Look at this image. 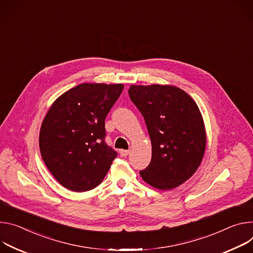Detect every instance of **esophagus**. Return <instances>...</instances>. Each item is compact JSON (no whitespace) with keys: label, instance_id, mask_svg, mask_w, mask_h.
<instances>
[{"label":"esophagus","instance_id":"34e87169","mask_svg":"<svg viewBox=\"0 0 253 253\" xmlns=\"http://www.w3.org/2000/svg\"><path fill=\"white\" fill-rule=\"evenodd\" d=\"M120 154L122 157H126L129 154V151L128 150H121Z\"/></svg>","mask_w":253,"mask_h":253}]
</instances>
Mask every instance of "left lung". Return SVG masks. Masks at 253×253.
<instances>
[{
  "label": "left lung",
  "instance_id": "obj_1",
  "mask_svg": "<svg viewBox=\"0 0 253 253\" xmlns=\"http://www.w3.org/2000/svg\"><path fill=\"white\" fill-rule=\"evenodd\" d=\"M128 95L145 119L152 143L151 163L139 175L163 191L182 185L197 171L206 149V129L197 103L170 84H132Z\"/></svg>",
  "mask_w": 253,
  "mask_h": 253
}]
</instances>
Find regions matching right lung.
Segmentation results:
<instances>
[{
    "mask_svg": "<svg viewBox=\"0 0 253 253\" xmlns=\"http://www.w3.org/2000/svg\"><path fill=\"white\" fill-rule=\"evenodd\" d=\"M124 84L81 83L56 98L42 122L39 148L53 177L64 188L98 186L117 152L104 143V121Z\"/></svg>",
    "mask_w": 253,
    "mask_h": 253,
    "instance_id": "right-lung-1",
    "label": "right lung"
}]
</instances>
